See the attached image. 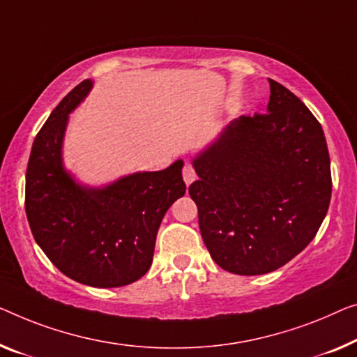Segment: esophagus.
<instances>
[{"instance_id": "34e87169", "label": "esophagus", "mask_w": 357, "mask_h": 357, "mask_svg": "<svg viewBox=\"0 0 357 357\" xmlns=\"http://www.w3.org/2000/svg\"><path fill=\"white\" fill-rule=\"evenodd\" d=\"M183 178H184V183L185 184H190V183H194L195 181V169H194V167H192V163L190 162H185L184 163V168H183Z\"/></svg>"}]
</instances>
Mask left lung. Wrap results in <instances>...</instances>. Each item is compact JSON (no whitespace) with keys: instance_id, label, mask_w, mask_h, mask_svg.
<instances>
[{"instance_id":"obj_1","label":"left lung","mask_w":357,"mask_h":357,"mask_svg":"<svg viewBox=\"0 0 357 357\" xmlns=\"http://www.w3.org/2000/svg\"><path fill=\"white\" fill-rule=\"evenodd\" d=\"M269 86L266 114L234 120L192 162L202 238L213 261L238 275L271 273L303 252L332 195L321 123L285 86Z\"/></svg>"}]
</instances>
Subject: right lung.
<instances>
[{
	"instance_id": "right-lung-1",
	"label": "right lung",
	"mask_w": 357,
	"mask_h": 357,
	"mask_svg": "<svg viewBox=\"0 0 357 357\" xmlns=\"http://www.w3.org/2000/svg\"><path fill=\"white\" fill-rule=\"evenodd\" d=\"M91 86L84 79L73 88L36 135L25 176V213L36 243L62 274L110 289L132 284L151 268L165 213L185 192L184 163L98 189L75 183L62 165V141L68 114Z\"/></svg>"
}]
</instances>
